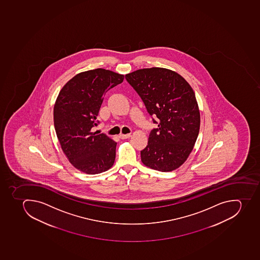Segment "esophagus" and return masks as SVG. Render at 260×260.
Wrapping results in <instances>:
<instances>
[{
	"instance_id": "obj_1",
	"label": "esophagus",
	"mask_w": 260,
	"mask_h": 260,
	"mask_svg": "<svg viewBox=\"0 0 260 260\" xmlns=\"http://www.w3.org/2000/svg\"><path fill=\"white\" fill-rule=\"evenodd\" d=\"M118 137H119V138H121V139H127V138H129L131 137V134H130V133H127V134H120Z\"/></svg>"
}]
</instances>
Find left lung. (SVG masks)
Returning a JSON list of instances; mask_svg holds the SVG:
<instances>
[{
    "instance_id": "obj_1",
    "label": "left lung",
    "mask_w": 260,
    "mask_h": 260,
    "mask_svg": "<svg viewBox=\"0 0 260 260\" xmlns=\"http://www.w3.org/2000/svg\"><path fill=\"white\" fill-rule=\"evenodd\" d=\"M125 78L158 125L141 151L142 163L162 172L176 170L188 157L199 136L200 113L192 87L180 75L166 68L140 69Z\"/></svg>"
}]
</instances>
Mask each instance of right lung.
Wrapping results in <instances>:
<instances>
[{"instance_id":"right-lung-1","label":"right lung","mask_w":260,"mask_h":260,"mask_svg":"<svg viewBox=\"0 0 260 260\" xmlns=\"http://www.w3.org/2000/svg\"><path fill=\"white\" fill-rule=\"evenodd\" d=\"M123 75L97 68L71 79L59 92L53 122L61 149L77 170L94 175L111 168L116 145L105 133H92L105 93L122 83Z\"/></svg>"}]
</instances>
